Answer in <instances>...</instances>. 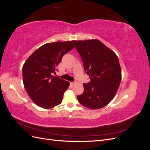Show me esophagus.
I'll list each match as a JSON object with an SVG mask.
<instances>
[{"label": "esophagus", "mask_w": 150, "mask_h": 150, "mask_svg": "<svg viewBox=\"0 0 150 150\" xmlns=\"http://www.w3.org/2000/svg\"><path fill=\"white\" fill-rule=\"evenodd\" d=\"M70 84H71V85L72 86H74V84H76V83H75V82H71V83H70Z\"/></svg>", "instance_id": "obj_1"}]
</instances>
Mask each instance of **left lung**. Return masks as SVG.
Returning a JSON list of instances; mask_svg holds the SVG:
<instances>
[{"label":"left lung","instance_id":"left-lung-1","mask_svg":"<svg viewBox=\"0 0 150 150\" xmlns=\"http://www.w3.org/2000/svg\"><path fill=\"white\" fill-rule=\"evenodd\" d=\"M91 79L84 83V93L78 99L91 110L100 109L115 97L121 80L118 57L111 49L97 39L73 40Z\"/></svg>","mask_w":150,"mask_h":150}]
</instances>
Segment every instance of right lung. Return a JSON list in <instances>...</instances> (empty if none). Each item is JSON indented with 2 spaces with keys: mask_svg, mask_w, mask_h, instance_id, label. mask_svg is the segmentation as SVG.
<instances>
[{
  "mask_svg": "<svg viewBox=\"0 0 150 150\" xmlns=\"http://www.w3.org/2000/svg\"><path fill=\"white\" fill-rule=\"evenodd\" d=\"M74 47L73 41L47 43L28 57L22 67L24 88L33 101L44 109L61 104L69 83L52 74L63 56Z\"/></svg>",
  "mask_w": 150,
  "mask_h": 150,
  "instance_id": "1",
  "label": "right lung"
}]
</instances>
